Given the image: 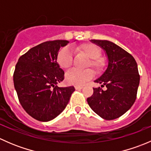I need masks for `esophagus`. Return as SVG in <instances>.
<instances>
[{"label": "esophagus", "instance_id": "obj_1", "mask_svg": "<svg viewBox=\"0 0 151 151\" xmlns=\"http://www.w3.org/2000/svg\"><path fill=\"white\" fill-rule=\"evenodd\" d=\"M83 88V86H81V85H76L75 86L76 90H81Z\"/></svg>", "mask_w": 151, "mask_h": 151}]
</instances>
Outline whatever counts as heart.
<instances>
[{
    "label": "heart",
    "mask_w": 151,
    "mask_h": 151,
    "mask_svg": "<svg viewBox=\"0 0 151 151\" xmlns=\"http://www.w3.org/2000/svg\"><path fill=\"white\" fill-rule=\"evenodd\" d=\"M77 52L88 58L85 67H92L96 72H100L104 66V61L100 58L101 50L93 44H85L76 48ZM56 62L60 68L67 70L73 63V54L68 47H64L60 49L56 56ZM94 72L91 68L85 70L71 69L66 73V82L69 85H83L87 81L93 77Z\"/></svg>",
    "instance_id": "obj_1"
}]
</instances>
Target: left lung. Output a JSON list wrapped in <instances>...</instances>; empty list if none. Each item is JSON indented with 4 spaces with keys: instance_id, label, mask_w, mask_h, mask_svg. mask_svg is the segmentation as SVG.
<instances>
[{
    "instance_id": "1",
    "label": "left lung",
    "mask_w": 151,
    "mask_h": 151,
    "mask_svg": "<svg viewBox=\"0 0 151 151\" xmlns=\"http://www.w3.org/2000/svg\"><path fill=\"white\" fill-rule=\"evenodd\" d=\"M91 42L104 49L107 55V68L94 81L107 89L93 88V93L87 101L101 118L116 119L126 113L136 100L139 84L137 64L132 55L113 42L96 39Z\"/></svg>"
}]
</instances>
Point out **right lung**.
I'll return each instance as SVG.
<instances>
[{
    "mask_svg": "<svg viewBox=\"0 0 151 151\" xmlns=\"http://www.w3.org/2000/svg\"><path fill=\"white\" fill-rule=\"evenodd\" d=\"M66 40L43 42L20 56L15 66L13 80L18 99L29 115L47 122L58 116L66 108L74 86L58 87L64 80V71L56 62V56Z\"/></svg>",
    "mask_w": 151,
    "mask_h": 151,
    "instance_id": "right-lung-1",
    "label": "right lung"
}]
</instances>
